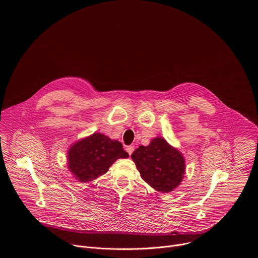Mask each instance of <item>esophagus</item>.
<instances>
[{
	"instance_id": "obj_1",
	"label": "esophagus",
	"mask_w": 258,
	"mask_h": 258,
	"mask_svg": "<svg viewBox=\"0 0 258 258\" xmlns=\"http://www.w3.org/2000/svg\"><path fill=\"white\" fill-rule=\"evenodd\" d=\"M134 151H135V147L134 146H127L126 147V152L128 153V155H132Z\"/></svg>"
}]
</instances>
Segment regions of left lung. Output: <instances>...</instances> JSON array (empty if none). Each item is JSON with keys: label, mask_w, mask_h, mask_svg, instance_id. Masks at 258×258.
Here are the masks:
<instances>
[{"label": "left lung", "mask_w": 258, "mask_h": 258, "mask_svg": "<svg viewBox=\"0 0 258 258\" xmlns=\"http://www.w3.org/2000/svg\"><path fill=\"white\" fill-rule=\"evenodd\" d=\"M142 178L158 191L167 194L176 188L185 172V161L178 150L163 138H155L147 147L140 146L133 154Z\"/></svg>", "instance_id": "8db88e82"}]
</instances>
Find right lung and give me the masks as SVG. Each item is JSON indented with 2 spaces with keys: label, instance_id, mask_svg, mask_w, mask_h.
Listing matches in <instances>:
<instances>
[{
  "label": "right lung",
  "instance_id": "right-lung-1",
  "mask_svg": "<svg viewBox=\"0 0 258 258\" xmlns=\"http://www.w3.org/2000/svg\"><path fill=\"white\" fill-rule=\"evenodd\" d=\"M127 157L120 142L98 133L72 146L68 161L70 171L77 180L88 182L106 173L117 159Z\"/></svg>",
  "mask_w": 258,
  "mask_h": 258
}]
</instances>
